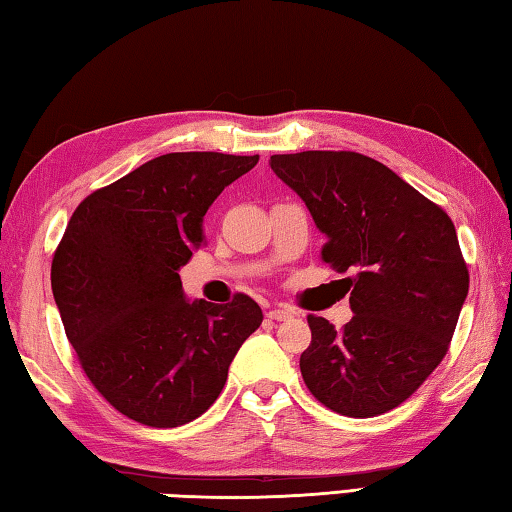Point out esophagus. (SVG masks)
I'll list each match as a JSON object with an SVG mask.
<instances>
[{
  "label": "esophagus",
  "mask_w": 512,
  "mask_h": 512,
  "mask_svg": "<svg viewBox=\"0 0 512 512\" xmlns=\"http://www.w3.org/2000/svg\"><path fill=\"white\" fill-rule=\"evenodd\" d=\"M291 316H293V311L289 307H284V305L266 311V318H271V320H287Z\"/></svg>",
  "instance_id": "34e87169"
}]
</instances>
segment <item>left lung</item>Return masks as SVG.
<instances>
[{
	"mask_svg": "<svg viewBox=\"0 0 512 512\" xmlns=\"http://www.w3.org/2000/svg\"><path fill=\"white\" fill-rule=\"evenodd\" d=\"M327 237L323 262L350 273L354 316L343 329L307 316L300 372L320 404L372 418L418 391L449 350L470 273L443 207L386 164L354 151L271 155Z\"/></svg>",
	"mask_w": 512,
	"mask_h": 512,
	"instance_id": "obj_1",
	"label": "left lung"
}]
</instances>
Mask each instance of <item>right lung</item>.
<instances>
[{
	"label": "right lung",
	"instance_id": "add662e5",
	"mask_svg": "<svg viewBox=\"0 0 512 512\" xmlns=\"http://www.w3.org/2000/svg\"><path fill=\"white\" fill-rule=\"evenodd\" d=\"M259 155L167 153L76 207L51 262L65 334L92 386L146 427L196 420L221 395L228 368L262 309L189 302L180 266L203 246L214 198Z\"/></svg>",
	"mask_w": 512,
	"mask_h": 512
}]
</instances>
